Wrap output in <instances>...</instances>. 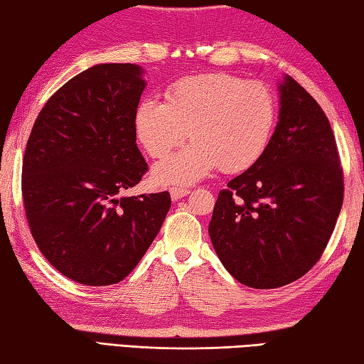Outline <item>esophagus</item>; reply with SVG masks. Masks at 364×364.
I'll list each match as a JSON object with an SVG mask.
<instances>
[{
  "mask_svg": "<svg viewBox=\"0 0 364 364\" xmlns=\"http://www.w3.org/2000/svg\"><path fill=\"white\" fill-rule=\"evenodd\" d=\"M188 194H189L188 189H181V188H171L170 189L171 200H180V199H183L184 196H188Z\"/></svg>",
  "mask_w": 364,
  "mask_h": 364,
  "instance_id": "esophagus-1",
  "label": "esophagus"
}]
</instances>
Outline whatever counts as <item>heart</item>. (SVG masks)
<instances>
[{
	"label": "heart",
	"instance_id": "obj_1",
	"mask_svg": "<svg viewBox=\"0 0 364 364\" xmlns=\"http://www.w3.org/2000/svg\"><path fill=\"white\" fill-rule=\"evenodd\" d=\"M278 104L268 85L225 72L178 80L165 102L144 97L134 109L136 138L151 157H165L186 139L193 143L156 164L152 180L164 186H193L215 170L250 168L273 136Z\"/></svg>",
	"mask_w": 364,
	"mask_h": 364
}]
</instances>
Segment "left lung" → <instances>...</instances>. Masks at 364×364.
Listing matches in <instances>:
<instances>
[{
    "label": "left lung",
    "instance_id": "left-lung-1",
    "mask_svg": "<svg viewBox=\"0 0 364 364\" xmlns=\"http://www.w3.org/2000/svg\"><path fill=\"white\" fill-rule=\"evenodd\" d=\"M278 91V123L267 151L220 191L208 225L220 262L254 289L286 286L310 271L343 200L328 117L292 77H282Z\"/></svg>",
    "mask_w": 364,
    "mask_h": 364
}]
</instances>
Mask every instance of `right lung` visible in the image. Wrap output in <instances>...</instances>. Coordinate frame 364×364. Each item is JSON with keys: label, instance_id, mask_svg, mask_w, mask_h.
<instances>
[{"label": "right lung", "instance_id": "add662e5", "mask_svg": "<svg viewBox=\"0 0 364 364\" xmlns=\"http://www.w3.org/2000/svg\"><path fill=\"white\" fill-rule=\"evenodd\" d=\"M136 64H97L59 88L35 120L22 165L30 231L46 260L85 286L127 278L149 249L171 199L123 196L147 164L133 115L146 88Z\"/></svg>", "mask_w": 364, "mask_h": 364}]
</instances>
